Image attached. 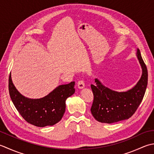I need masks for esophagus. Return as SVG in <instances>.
<instances>
[{
  "instance_id": "esophagus-1",
  "label": "esophagus",
  "mask_w": 154,
  "mask_h": 154,
  "mask_svg": "<svg viewBox=\"0 0 154 154\" xmlns=\"http://www.w3.org/2000/svg\"><path fill=\"white\" fill-rule=\"evenodd\" d=\"M78 88L79 89H82L85 87V84H84V82L83 80H79L78 82Z\"/></svg>"
}]
</instances>
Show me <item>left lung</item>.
<instances>
[{
  "mask_svg": "<svg viewBox=\"0 0 154 154\" xmlns=\"http://www.w3.org/2000/svg\"><path fill=\"white\" fill-rule=\"evenodd\" d=\"M136 56L142 66V74L132 88L118 92L103 86L98 78L95 85L91 84L94 101L91 113L97 121L112 124L127 120L132 116L142 102L147 85V70L137 48Z\"/></svg>",
  "mask_w": 154,
  "mask_h": 154,
  "instance_id": "8db88e82",
  "label": "left lung"
}]
</instances>
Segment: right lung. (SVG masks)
Masks as SVG:
<instances>
[{"label":"right lung","mask_w":154,"mask_h":154,"mask_svg":"<svg viewBox=\"0 0 154 154\" xmlns=\"http://www.w3.org/2000/svg\"><path fill=\"white\" fill-rule=\"evenodd\" d=\"M74 82L60 85L40 99H30L23 96L12 83L11 74L8 79V90L15 108L28 123L38 127L53 125L63 116L66 100L75 92Z\"/></svg>","instance_id":"add662e5"}]
</instances>
